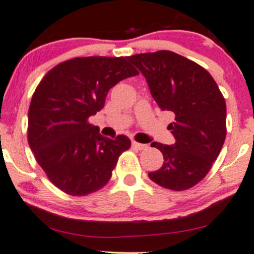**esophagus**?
Instances as JSON below:
<instances>
[{"mask_svg":"<svg viewBox=\"0 0 254 254\" xmlns=\"http://www.w3.org/2000/svg\"><path fill=\"white\" fill-rule=\"evenodd\" d=\"M132 146H133V148L139 149V151H142V149L148 148V146L145 145V143H139V142H136V141H133L132 142Z\"/></svg>","mask_w":254,"mask_h":254,"instance_id":"esophagus-1","label":"esophagus"}]
</instances>
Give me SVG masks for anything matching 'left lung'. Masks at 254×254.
Listing matches in <instances>:
<instances>
[{"instance_id": "left-lung-1", "label": "left lung", "mask_w": 254, "mask_h": 254, "mask_svg": "<svg viewBox=\"0 0 254 254\" xmlns=\"http://www.w3.org/2000/svg\"><path fill=\"white\" fill-rule=\"evenodd\" d=\"M146 77L162 111L175 115L168 128L172 146L153 142L164 155L149 179L172 190H189L201 181L218 158L226 137V102L213 77L195 62L170 51L128 56Z\"/></svg>"}]
</instances>
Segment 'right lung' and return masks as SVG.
Returning a JSON list of instances; mask_svg holds the SVG:
<instances>
[{
	"label": "right lung",
	"mask_w": 254,
	"mask_h": 254,
	"mask_svg": "<svg viewBox=\"0 0 254 254\" xmlns=\"http://www.w3.org/2000/svg\"><path fill=\"white\" fill-rule=\"evenodd\" d=\"M137 74L127 58L88 56L59 64L41 80L28 112V142L58 189L82 196L111 179L130 140L101 135L88 119L103 108L112 87Z\"/></svg>",
	"instance_id": "add662e5"
}]
</instances>
